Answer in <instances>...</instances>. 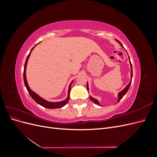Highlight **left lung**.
Wrapping results in <instances>:
<instances>
[{
	"mask_svg": "<svg viewBox=\"0 0 157 157\" xmlns=\"http://www.w3.org/2000/svg\"><path fill=\"white\" fill-rule=\"evenodd\" d=\"M117 41H118V42H119V43L121 44V45L122 46V47H123L122 44L121 43V42H120V41H118V40H117ZM123 48H124V47H123ZM128 58H129V59H130V57H129V56H128ZM130 67H131V69H132V70H131V78H132V63H131L130 59ZM131 83H132V80H131V81L130 82V83L128 84L127 85V86L125 87V88H124V90H122L121 92L118 93V102L119 101L121 100V99L123 97H124V95L126 94V92H128V89H129V88H130V86ZM86 88H87V90H88H88H89V88H88V83H87ZM90 100H91L92 102H94L95 104H97V105H99V101L97 100V99H96L95 98H92V96H90Z\"/></svg>",
	"mask_w": 157,
	"mask_h": 157,
	"instance_id": "obj_1",
	"label": "left lung"
}]
</instances>
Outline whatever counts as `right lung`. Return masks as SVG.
<instances>
[{
    "mask_svg": "<svg viewBox=\"0 0 157 157\" xmlns=\"http://www.w3.org/2000/svg\"><path fill=\"white\" fill-rule=\"evenodd\" d=\"M34 48V47L31 49L30 53L29 54V55L27 56V59L25 61V65H24V70H23V80H24V83H25V86L28 92L30 94L31 97L34 99V100L38 103L40 105L44 107L45 108H48V109H58V108H61L63 106H65L66 104H67L69 100V95H70V91H71V84H72L73 81L71 82L70 85H69V90H68V96L67 98V99H65L64 101H59V102H49L48 101L45 100V99H42V98H40L39 96H38L36 94H35L34 92H33L32 90L30 89L29 85H28V83L27 82V79H26V66L27 64V61H28V59H29V56L31 55V52L33 50V49Z\"/></svg>",
    "mask_w": 157,
    "mask_h": 157,
    "instance_id": "right-lung-1",
    "label": "right lung"
}]
</instances>
